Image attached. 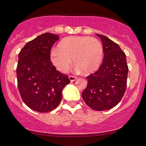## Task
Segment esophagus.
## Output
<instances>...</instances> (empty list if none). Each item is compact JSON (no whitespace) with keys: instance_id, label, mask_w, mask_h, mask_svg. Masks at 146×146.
<instances>
[{"instance_id":"obj_1","label":"esophagus","mask_w":146,"mask_h":146,"mask_svg":"<svg viewBox=\"0 0 146 146\" xmlns=\"http://www.w3.org/2000/svg\"><path fill=\"white\" fill-rule=\"evenodd\" d=\"M68 78H69L70 81H71V82H74V81H75V80H77V79H78V78H77V77L73 76V75H70V76L68 77Z\"/></svg>"}]
</instances>
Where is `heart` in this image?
<instances>
[{
	"label": "heart",
	"instance_id": "b5f03b06",
	"mask_svg": "<svg viewBox=\"0 0 146 146\" xmlns=\"http://www.w3.org/2000/svg\"><path fill=\"white\" fill-rule=\"evenodd\" d=\"M58 49L51 52L52 63L58 71L66 73L72 60L78 71L90 73L100 67L104 56L102 43L98 39L88 36H71L64 38L58 46Z\"/></svg>",
	"mask_w": 146,
	"mask_h": 146
}]
</instances>
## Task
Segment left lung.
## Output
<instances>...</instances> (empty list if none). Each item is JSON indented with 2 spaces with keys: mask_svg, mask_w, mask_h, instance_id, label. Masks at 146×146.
<instances>
[{
  "mask_svg": "<svg viewBox=\"0 0 146 146\" xmlns=\"http://www.w3.org/2000/svg\"><path fill=\"white\" fill-rule=\"evenodd\" d=\"M103 62L95 73L87 76L88 84L82 92L86 105L98 111L111 109L121 101L127 85L128 67L126 56L117 43L103 35Z\"/></svg>",
  "mask_w": 146,
  "mask_h": 146,
  "instance_id": "left-lung-1",
  "label": "left lung"
}]
</instances>
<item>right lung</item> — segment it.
<instances>
[{"label": "right lung", "instance_id": "1", "mask_svg": "<svg viewBox=\"0 0 146 146\" xmlns=\"http://www.w3.org/2000/svg\"><path fill=\"white\" fill-rule=\"evenodd\" d=\"M59 36L44 33L28 42L18 54V87L24 103L39 113L58 106L68 76L57 71L50 59L52 46Z\"/></svg>", "mask_w": 146, "mask_h": 146}]
</instances>
